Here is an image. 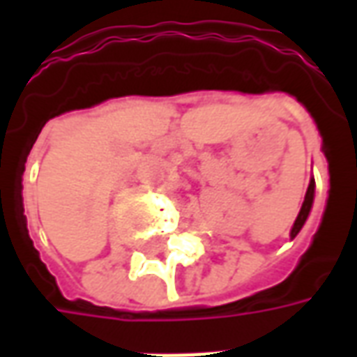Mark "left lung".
Wrapping results in <instances>:
<instances>
[{"label":"left lung","instance_id":"left-lung-1","mask_svg":"<svg viewBox=\"0 0 357 357\" xmlns=\"http://www.w3.org/2000/svg\"><path fill=\"white\" fill-rule=\"evenodd\" d=\"M314 193H315V181L312 179V181H310V185H307L306 197H304V202H302V208H300L298 216H296V222H294V225H292L291 239H294V237L298 235L300 229H302V225L306 224L307 214H310V210H312V204H314Z\"/></svg>","mask_w":357,"mask_h":357}]
</instances>
